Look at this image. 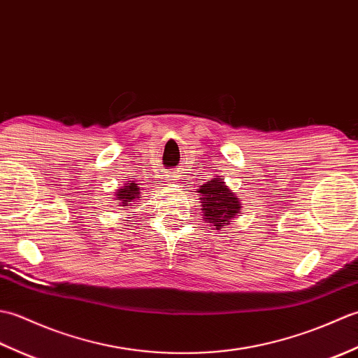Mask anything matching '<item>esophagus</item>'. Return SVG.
Segmentation results:
<instances>
[{
	"label": "esophagus",
	"instance_id": "1",
	"mask_svg": "<svg viewBox=\"0 0 358 358\" xmlns=\"http://www.w3.org/2000/svg\"><path fill=\"white\" fill-rule=\"evenodd\" d=\"M177 178H178V177H177V173H175V172H171V173H167V175H166L167 183H173V181L177 180Z\"/></svg>",
	"mask_w": 358,
	"mask_h": 358
}]
</instances>
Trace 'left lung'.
Masks as SVG:
<instances>
[{
    "label": "left lung",
    "instance_id": "obj_1",
    "mask_svg": "<svg viewBox=\"0 0 358 358\" xmlns=\"http://www.w3.org/2000/svg\"><path fill=\"white\" fill-rule=\"evenodd\" d=\"M196 192L201 195L203 220L212 226L209 229H220L229 224L241 212V203L235 192H231L224 185V178H212Z\"/></svg>",
    "mask_w": 358,
    "mask_h": 358
}]
</instances>
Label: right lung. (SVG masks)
<instances>
[{
    "mask_svg": "<svg viewBox=\"0 0 358 358\" xmlns=\"http://www.w3.org/2000/svg\"><path fill=\"white\" fill-rule=\"evenodd\" d=\"M117 200H118V206H129L131 201L134 200H141L140 196V186L135 183V181H129L123 189H118L117 191Z\"/></svg>",
    "mask_w": 358,
    "mask_h": 358,
    "instance_id": "right-lung-1",
    "label": "right lung"
}]
</instances>
